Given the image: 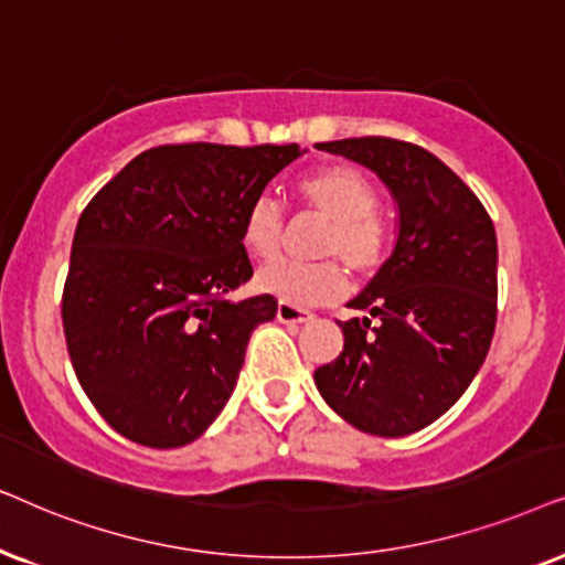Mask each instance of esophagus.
<instances>
[{
	"label": "esophagus",
	"mask_w": 565,
	"mask_h": 565,
	"mask_svg": "<svg viewBox=\"0 0 565 565\" xmlns=\"http://www.w3.org/2000/svg\"><path fill=\"white\" fill-rule=\"evenodd\" d=\"M276 318L278 322H284V326H302V322L312 320V312H307L302 307H295L289 302H278Z\"/></svg>",
	"instance_id": "1"
}]
</instances>
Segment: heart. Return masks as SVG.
<instances>
[{
  "mask_svg": "<svg viewBox=\"0 0 565 565\" xmlns=\"http://www.w3.org/2000/svg\"><path fill=\"white\" fill-rule=\"evenodd\" d=\"M299 199L312 214L330 222L322 239L326 258H343L353 274L372 276L387 253V232L377 214V188L364 172L349 164H333L299 183ZM287 220L270 195H258L243 216L245 250L255 258H274L281 247ZM255 287L295 307H318L335 302L349 289V276L341 263L318 266L274 260L255 274Z\"/></svg>",
  "mask_w": 565,
  "mask_h": 565,
  "instance_id": "heart-1",
  "label": "heart"
}]
</instances>
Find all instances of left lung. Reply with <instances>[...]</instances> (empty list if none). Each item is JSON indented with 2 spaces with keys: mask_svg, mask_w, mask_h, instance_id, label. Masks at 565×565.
Returning a JSON list of instances; mask_svg holds the SVG:
<instances>
[{
  "mask_svg": "<svg viewBox=\"0 0 565 565\" xmlns=\"http://www.w3.org/2000/svg\"><path fill=\"white\" fill-rule=\"evenodd\" d=\"M387 185L397 237L338 322L341 356L315 370L322 401L353 428L408 436L445 416L476 380L495 328L493 222L478 195L424 147L387 137L322 141Z\"/></svg>",
  "mask_w": 565,
  "mask_h": 565,
  "instance_id": "obj_1",
  "label": "left lung"
}]
</instances>
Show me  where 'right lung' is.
I'll list each match as a JSON object with an SVG mask.
<instances>
[{
    "label": "right lung",
    "instance_id": "1",
    "mask_svg": "<svg viewBox=\"0 0 565 565\" xmlns=\"http://www.w3.org/2000/svg\"><path fill=\"white\" fill-rule=\"evenodd\" d=\"M299 145L209 141L141 152L74 230L62 318L82 390L120 436L172 449L214 424L270 295L227 299L253 276L247 206L299 160Z\"/></svg>",
    "mask_w": 565,
    "mask_h": 565
}]
</instances>
